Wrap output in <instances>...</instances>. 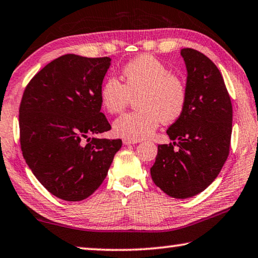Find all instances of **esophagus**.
<instances>
[{
  "mask_svg": "<svg viewBox=\"0 0 258 258\" xmlns=\"http://www.w3.org/2000/svg\"><path fill=\"white\" fill-rule=\"evenodd\" d=\"M139 141H136V140H130V139H122V144L128 146V145H136L138 144Z\"/></svg>",
  "mask_w": 258,
  "mask_h": 258,
  "instance_id": "1",
  "label": "esophagus"
}]
</instances>
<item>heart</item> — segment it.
I'll return each instance as SVG.
<instances>
[{
	"label": "heart",
	"mask_w": 258,
	"mask_h": 258,
	"mask_svg": "<svg viewBox=\"0 0 258 258\" xmlns=\"http://www.w3.org/2000/svg\"><path fill=\"white\" fill-rule=\"evenodd\" d=\"M124 84L109 77L100 88L101 104L109 113L124 111L137 97L138 111L125 113L113 122L117 136L139 141L150 137L159 122L171 124L182 116L187 103V86L180 77L153 55L131 60L121 71Z\"/></svg>",
	"instance_id": "heart-1"
}]
</instances>
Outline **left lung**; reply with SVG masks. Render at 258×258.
<instances>
[{
    "label": "left lung",
    "instance_id": "1",
    "mask_svg": "<svg viewBox=\"0 0 258 258\" xmlns=\"http://www.w3.org/2000/svg\"><path fill=\"white\" fill-rule=\"evenodd\" d=\"M187 68V103L167 128L173 142L159 145L151 179L171 198L201 193L217 178L230 154L232 102L222 73L202 52L181 49Z\"/></svg>",
    "mask_w": 258,
    "mask_h": 258
}]
</instances>
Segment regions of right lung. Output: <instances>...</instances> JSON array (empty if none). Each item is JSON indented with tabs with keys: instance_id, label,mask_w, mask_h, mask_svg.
Listing matches in <instances>:
<instances>
[{
	"instance_id": "right-lung-1",
	"label": "right lung",
	"mask_w": 258,
	"mask_h": 258,
	"mask_svg": "<svg viewBox=\"0 0 258 258\" xmlns=\"http://www.w3.org/2000/svg\"><path fill=\"white\" fill-rule=\"evenodd\" d=\"M109 57L67 54L32 78L19 107L23 156L46 189L81 201L103 182L121 140L89 138L111 130L101 112L100 88Z\"/></svg>"
}]
</instances>
